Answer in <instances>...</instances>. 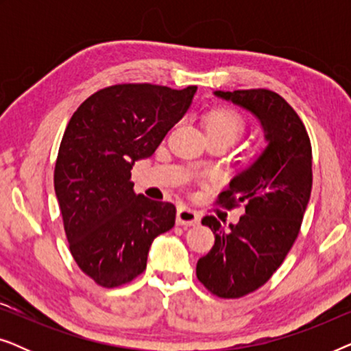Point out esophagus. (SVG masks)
<instances>
[{"instance_id": "obj_1", "label": "esophagus", "mask_w": 351, "mask_h": 351, "mask_svg": "<svg viewBox=\"0 0 351 351\" xmlns=\"http://www.w3.org/2000/svg\"><path fill=\"white\" fill-rule=\"evenodd\" d=\"M201 222L199 213L190 208H179L177 210V225H185V227H195Z\"/></svg>"}]
</instances>
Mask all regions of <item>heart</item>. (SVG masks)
Returning <instances> with one entry per match:
<instances>
[{
	"label": "heart",
	"mask_w": 351,
	"mask_h": 351,
	"mask_svg": "<svg viewBox=\"0 0 351 351\" xmlns=\"http://www.w3.org/2000/svg\"><path fill=\"white\" fill-rule=\"evenodd\" d=\"M246 129V121L243 114L228 107L213 108L204 117L206 136H219L228 138L230 142L237 141Z\"/></svg>",
	"instance_id": "b5f03b06"
}]
</instances>
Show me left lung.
<instances>
[{"instance_id":"obj_1","label":"left lung","mask_w":351,"mask_h":351,"mask_svg":"<svg viewBox=\"0 0 351 351\" xmlns=\"http://www.w3.org/2000/svg\"><path fill=\"white\" fill-rule=\"evenodd\" d=\"M215 95L257 117L268 141L256 162L217 198L225 209H244L239 222L225 230L214 215L201 220L215 241L196 263V276L214 295L239 299L270 280L299 237L313 184L311 143L305 124L280 94L238 89Z\"/></svg>"}]
</instances>
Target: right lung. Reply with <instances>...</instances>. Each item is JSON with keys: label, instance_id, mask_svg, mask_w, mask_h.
<instances>
[{"label": "right lung", "instance_id": "right-lung-1", "mask_svg": "<svg viewBox=\"0 0 351 351\" xmlns=\"http://www.w3.org/2000/svg\"><path fill=\"white\" fill-rule=\"evenodd\" d=\"M196 86H108L76 108L62 137L54 189L70 252L102 287L147 268L153 239L176 223V206L134 193V162L152 156L189 110Z\"/></svg>", "mask_w": 351, "mask_h": 351}]
</instances>
